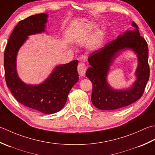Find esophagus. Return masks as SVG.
I'll use <instances>...</instances> for the list:
<instances>
[{"mask_svg": "<svg viewBox=\"0 0 155 155\" xmlns=\"http://www.w3.org/2000/svg\"><path fill=\"white\" fill-rule=\"evenodd\" d=\"M87 70V67L86 65H85L83 63L80 64L78 66V71L79 75H80L81 77H84L86 75V71Z\"/></svg>", "mask_w": 155, "mask_h": 155, "instance_id": "esophagus-1", "label": "esophagus"}]
</instances>
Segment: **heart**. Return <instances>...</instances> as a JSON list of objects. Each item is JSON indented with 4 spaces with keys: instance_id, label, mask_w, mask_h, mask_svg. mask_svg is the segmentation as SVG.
Here are the masks:
<instances>
[{
    "instance_id": "b5f03b06",
    "label": "heart",
    "mask_w": 155,
    "mask_h": 155,
    "mask_svg": "<svg viewBox=\"0 0 155 155\" xmlns=\"http://www.w3.org/2000/svg\"><path fill=\"white\" fill-rule=\"evenodd\" d=\"M102 34L101 33H99L97 35V36L96 37V39L94 42V46H98L100 45L101 42H102Z\"/></svg>"
}]
</instances>
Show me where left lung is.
Masks as SVG:
<instances>
[{"mask_svg":"<svg viewBox=\"0 0 155 155\" xmlns=\"http://www.w3.org/2000/svg\"><path fill=\"white\" fill-rule=\"evenodd\" d=\"M134 30L126 31L116 39L91 53L88 58L91 67L87 69L86 76L92 83L91 102L102 110H114L127 106L143 96L149 79L150 68L148 62L147 43L140 35L138 27L133 21ZM130 48L137 55L139 64L135 74L137 80L130 88L115 90L108 84L107 76L110 65L119 53Z\"/></svg>","mask_w":155,"mask_h":155,"instance_id":"obj_1","label":"left lung"}]
</instances>
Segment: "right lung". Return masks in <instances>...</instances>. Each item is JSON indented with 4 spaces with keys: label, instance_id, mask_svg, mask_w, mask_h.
Returning <instances> with one entry per match:
<instances>
[{
    "label": "right lung",
    "instance_id": "add662e5",
    "mask_svg": "<svg viewBox=\"0 0 155 155\" xmlns=\"http://www.w3.org/2000/svg\"><path fill=\"white\" fill-rule=\"evenodd\" d=\"M47 17V14L41 13L18 22L6 47L4 68L6 83L16 100L28 108L50 114L64 108L69 91L79 80L78 61L75 59L56 66L49 76L39 85L26 84L21 80L16 61L18 49L28 36L45 31Z\"/></svg>",
    "mask_w": 155,
    "mask_h": 155
}]
</instances>
